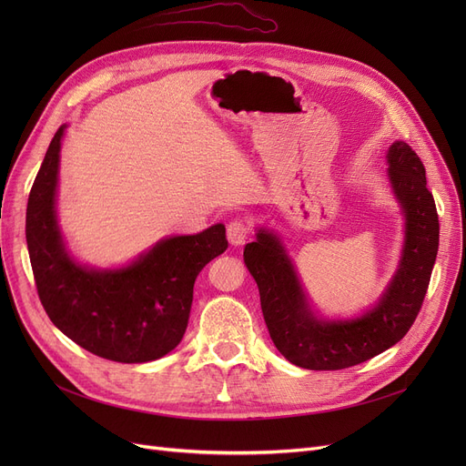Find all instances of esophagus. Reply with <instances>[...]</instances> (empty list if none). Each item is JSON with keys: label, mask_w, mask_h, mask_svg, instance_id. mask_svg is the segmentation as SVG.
<instances>
[{"label": "esophagus", "mask_w": 466, "mask_h": 466, "mask_svg": "<svg viewBox=\"0 0 466 466\" xmlns=\"http://www.w3.org/2000/svg\"><path fill=\"white\" fill-rule=\"evenodd\" d=\"M249 234H251L249 225L246 223V220H241V218L232 220V223L227 227V238H228V241L232 243V246H243V243H246V239L249 238Z\"/></svg>", "instance_id": "obj_1"}]
</instances>
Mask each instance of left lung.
Instances as JSON below:
<instances>
[{
    "mask_svg": "<svg viewBox=\"0 0 466 466\" xmlns=\"http://www.w3.org/2000/svg\"><path fill=\"white\" fill-rule=\"evenodd\" d=\"M385 158L404 217V243L395 276L369 309L346 319L317 315L281 238L270 228H257V239L243 249L274 346L300 369L341 370L369 360L400 341L420 313L438 253V213L423 162L411 147L395 141Z\"/></svg>",
    "mask_w": 466,
    "mask_h": 466,
    "instance_id": "obj_1",
    "label": "left lung"
}]
</instances>
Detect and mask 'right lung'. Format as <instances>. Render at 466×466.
<instances>
[{
  "instance_id": "obj_1",
  "label": "right lung",
  "mask_w": 466,
  "mask_h": 466,
  "mask_svg": "<svg viewBox=\"0 0 466 466\" xmlns=\"http://www.w3.org/2000/svg\"><path fill=\"white\" fill-rule=\"evenodd\" d=\"M66 125L48 145L26 209V241L39 300L56 329L115 362H149L179 346L202 268L228 248L225 225L169 236L118 268L81 264L58 227L56 196Z\"/></svg>"
}]
</instances>
